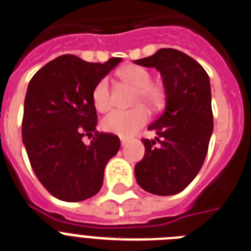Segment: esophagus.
Returning <instances> with one entry per match:
<instances>
[{
    "instance_id": "34e87169",
    "label": "esophagus",
    "mask_w": 251,
    "mask_h": 251,
    "mask_svg": "<svg viewBox=\"0 0 251 251\" xmlns=\"http://www.w3.org/2000/svg\"><path fill=\"white\" fill-rule=\"evenodd\" d=\"M127 142H128V138L121 137V144H122V146H126V145H127Z\"/></svg>"
}]
</instances>
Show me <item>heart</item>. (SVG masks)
<instances>
[{
  "label": "heart",
  "instance_id": "1",
  "mask_svg": "<svg viewBox=\"0 0 251 251\" xmlns=\"http://www.w3.org/2000/svg\"><path fill=\"white\" fill-rule=\"evenodd\" d=\"M118 78L124 84L134 87L132 105L129 110H115L103 118L101 127L109 133L128 137L136 133L141 127L148 123L151 110L158 111L165 105L167 90L163 82L151 79V73L146 68L136 64H127L118 70ZM92 102L100 113H106L111 109V91L106 78H102L95 84L92 90Z\"/></svg>",
  "mask_w": 251,
  "mask_h": 251
}]
</instances>
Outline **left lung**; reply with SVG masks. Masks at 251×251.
Here are the masks:
<instances>
[{
	"label": "left lung",
	"instance_id": "1",
	"mask_svg": "<svg viewBox=\"0 0 251 251\" xmlns=\"http://www.w3.org/2000/svg\"><path fill=\"white\" fill-rule=\"evenodd\" d=\"M156 68L167 90L164 114L151 124L155 140L142 138L145 156L134 168L141 188L154 195L183 191L201 169L213 132L209 76L200 64L175 49L136 60Z\"/></svg>",
	"mask_w": 251,
	"mask_h": 251
}]
</instances>
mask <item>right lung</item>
I'll list each match as a JSON object with an SVG mask.
<instances>
[{
    "label": "right lung",
    "mask_w": 251,
    "mask_h": 251,
    "mask_svg": "<svg viewBox=\"0 0 251 251\" xmlns=\"http://www.w3.org/2000/svg\"><path fill=\"white\" fill-rule=\"evenodd\" d=\"M122 57L87 63L61 55L30 79L24 101L22 134L33 172L59 200L76 202L100 191L107 161L121 148L119 137L96 130L95 84ZM90 145L81 138L92 135Z\"/></svg>",
    "instance_id": "obj_1"
}]
</instances>
